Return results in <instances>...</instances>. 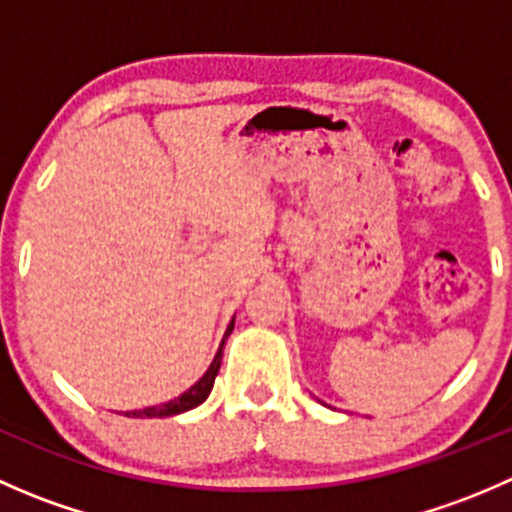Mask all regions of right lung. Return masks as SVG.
<instances>
[{"label": "right lung", "mask_w": 512, "mask_h": 512, "mask_svg": "<svg viewBox=\"0 0 512 512\" xmlns=\"http://www.w3.org/2000/svg\"><path fill=\"white\" fill-rule=\"evenodd\" d=\"M232 327H235V317H232V322L227 324V332H225L223 342H220V349H218V354H215L213 364L208 366V371H205V374L200 376V379L195 381V384L190 386V389L185 391V394H180L178 399L168 401V404L146 406V409H138V411H126V416H133V418H165V416H178V414H185V411H190V409H195V406L203 404V401L210 396V391H213L215 376H218L220 361H223L225 339L230 337Z\"/></svg>", "instance_id": "right-lung-1"}]
</instances>
